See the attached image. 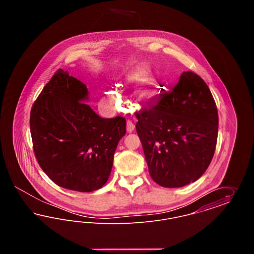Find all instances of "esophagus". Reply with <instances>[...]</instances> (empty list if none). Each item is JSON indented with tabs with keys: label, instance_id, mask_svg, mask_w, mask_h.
<instances>
[{
	"label": "esophagus",
	"instance_id": "obj_1",
	"mask_svg": "<svg viewBox=\"0 0 254 254\" xmlns=\"http://www.w3.org/2000/svg\"><path fill=\"white\" fill-rule=\"evenodd\" d=\"M134 128H135V126H134V124H133L132 122L129 121V120L127 122V132H132L133 130H134Z\"/></svg>",
	"mask_w": 254,
	"mask_h": 254
}]
</instances>
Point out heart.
<instances>
[{
	"label": "heart",
	"instance_id": "obj_1",
	"mask_svg": "<svg viewBox=\"0 0 254 254\" xmlns=\"http://www.w3.org/2000/svg\"><path fill=\"white\" fill-rule=\"evenodd\" d=\"M145 70L143 68H137L131 72L128 73L127 75L125 81L127 83H139V82L143 81L145 79ZM108 94H109V98H111V99L115 96L114 92L111 90H109ZM137 95H138V98L144 103H153L157 98V88L155 85L147 82L144 85H141V87L137 91Z\"/></svg>",
	"mask_w": 254,
	"mask_h": 254
}]
</instances>
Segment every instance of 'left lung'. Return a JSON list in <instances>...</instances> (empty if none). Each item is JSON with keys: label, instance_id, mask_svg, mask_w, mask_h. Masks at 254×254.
<instances>
[{"label": "left lung", "instance_id": "obj_1", "mask_svg": "<svg viewBox=\"0 0 254 254\" xmlns=\"http://www.w3.org/2000/svg\"><path fill=\"white\" fill-rule=\"evenodd\" d=\"M135 116L153 181L180 188L204 174L214 155L219 120L215 101L199 75L182 73L171 91Z\"/></svg>", "mask_w": 254, "mask_h": 254}]
</instances>
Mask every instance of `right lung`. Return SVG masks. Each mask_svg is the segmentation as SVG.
Segmentation results:
<instances>
[{
    "label": "right lung",
    "mask_w": 254,
    "mask_h": 254,
    "mask_svg": "<svg viewBox=\"0 0 254 254\" xmlns=\"http://www.w3.org/2000/svg\"><path fill=\"white\" fill-rule=\"evenodd\" d=\"M86 85L58 69L30 111V133L41 169L59 187L90 192L109 179L126 119L101 118L85 104Z\"/></svg>",
    "instance_id": "right-lung-1"
}]
</instances>
